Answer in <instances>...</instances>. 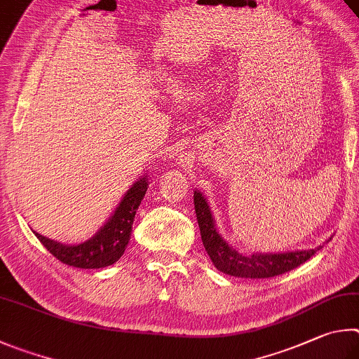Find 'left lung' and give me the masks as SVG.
Returning <instances> with one entry per match:
<instances>
[{
  "label": "left lung",
  "mask_w": 359,
  "mask_h": 359,
  "mask_svg": "<svg viewBox=\"0 0 359 359\" xmlns=\"http://www.w3.org/2000/svg\"><path fill=\"white\" fill-rule=\"evenodd\" d=\"M194 205H196L197 222L202 235L203 246L208 252L215 266L225 274L236 276V278L249 279H266L274 276L292 271L299 265H303L316 250H303V252H285V254H252L243 255L229 246V243L222 240L217 233L212 221L210 206L200 192H194Z\"/></svg>",
  "instance_id": "left-lung-1"
}]
</instances>
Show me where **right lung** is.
Segmentation results:
<instances>
[{
	"label": "right lung",
	"instance_id": "1",
	"mask_svg": "<svg viewBox=\"0 0 359 359\" xmlns=\"http://www.w3.org/2000/svg\"><path fill=\"white\" fill-rule=\"evenodd\" d=\"M147 178L138 180L126 194L115 215L109 219V222L91 240L81 243L79 246H65V244L48 240L36 231L34 235L55 259H58L67 266L83 269L110 266L118 262L128 248L135 212L144 194H147Z\"/></svg>",
	"mask_w": 359,
	"mask_h": 359
}]
</instances>
